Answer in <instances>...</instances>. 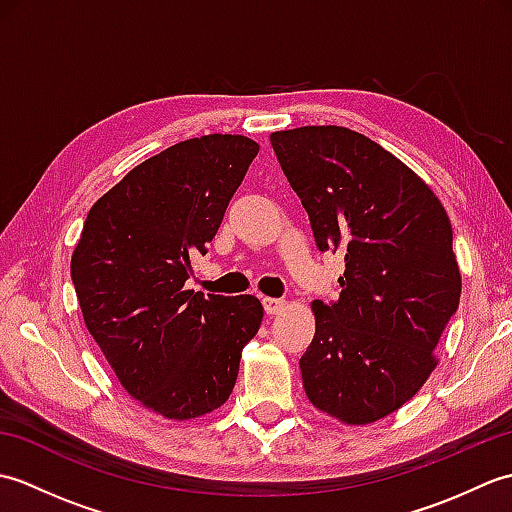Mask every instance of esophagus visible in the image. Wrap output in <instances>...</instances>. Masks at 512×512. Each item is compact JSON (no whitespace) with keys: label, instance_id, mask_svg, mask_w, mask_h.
Masks as SVG:
<instances>
[{"label":"esophagus","instance_id":"34e87169","mask_svg":"<svg viewBox=\"0 0 512 512\" xmlns=\"http://www.w3.org/2000/svg\"><path fill=\"white\" fill-rule=\"evenodd\" d=\"M264 310H266V314H279V312H284V308H286V301L284 299H273V297H264Z\"/></svg>","mask_w":512,"mask_h":512}]
</instances>
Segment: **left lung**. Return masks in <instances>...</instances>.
Wrapping results in <instances>:
<instances>
[{"label": "left lung", "mask_w": 512, "mask_h": 512, "mask_svg": "<svg viewBox=\"0 0 512 512\" xmlns=\"http://www.w3.org/2000/svg\"><path fill=\"white\" fill-rule=\"evenodd\" d=\"M319 250H343L341 297L314 301L301 356L306 396L345 424L389 416L418 394L458 310L449 215L405 162L336 125L270 134Z\"/></svg>", "instance_id": "obj_1"}]
</instances>
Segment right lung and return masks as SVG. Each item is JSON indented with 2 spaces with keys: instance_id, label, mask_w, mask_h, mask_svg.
<instances>
[{
  "instance_id": "1",
  "label": "right lung",
  "mask_w": 512,
  "mask_h": 512,
  "mask_svg": "<svg viewBox=\"0 0 512 512\" xmlns=\"http://www.w3.org/2000/svg\"><path fill=\"white\" fill-rule=\"evenodd\" d=\"M257 151L246 136L209 134L140 162L96 200L72 253L94 341L127 394L169 420L224 405L262 325L253 295L184 288Z\"/></svg>"
}]
</instances>
